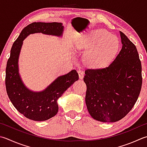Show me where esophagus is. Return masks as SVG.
<instances>
[{"label": "esophagus", "mask_w": 147, "mask_h": 147, "mask_svg": "<svg viewBox=\"0 0 147 147\" xmlns=\"http://www.w3.org/2000/svg\"><path fill=\"white\" fill-rule=\"evenodd\" d=\"M78 73L79 74V78L80 79H83V76H84V73H83V71L82 70H78Z\"/></svg>", "instance_id": "obj_1"}]
</instances>
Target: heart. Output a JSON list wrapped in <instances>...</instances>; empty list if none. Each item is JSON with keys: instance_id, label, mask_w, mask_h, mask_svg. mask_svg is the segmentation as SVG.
<instances>
[{"instance_id": "obj_1", "label": "heart", "mask_w": 147, "mask_h": 147, "mask_svg": "<svg viewBox=\"0 0 147 147\" xmlns=\"http://www.w3.org/2000/svg\"><path fill=\"white\" fill-rule=\"evenodd\" d=\"M77 50H87L83 62L93 69L103 68L113 61L119 50L116 36L108 31L100 29L80 36L75 44Z\"/></svg>"}]
</instances>
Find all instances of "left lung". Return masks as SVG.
<instances>
[{
	"label": "left lung",
	"mask_w": 147,
	"mask_h": 147,
	"mask_svg": "<svg viewBox=\"0 0 147 147\" xmlns=\"http://www.w3.org/2000/svg\"><path fill=\"white\" fill-rule=\"evenodd\" d=\"M122 49L108 67L87 69L85 102L89 114L102 122L123 119L133 108L142 85V64L136 47L120 31Z\"/></svg>",
	"instance_id": "8db88e82"
}]
</instances>
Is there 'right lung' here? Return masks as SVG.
<instances>
[{"instance_id":"add662e5","label":"right lung","mask_w":147,"mask_h":147,"mask_svg":"<svg viewBox=\"0 0 147 147\" xmlns=\"http://www.w3.org/2000/svg\"><path fill=\"white\" fill-rule=\"evenodd\" d=\"M64 27L62 23L34 22L25 27L14 42L5 69V87L11 102L20 113L35 121H45L56 115L57 100L77 80L78 74L72 70L59 76L41 91H33L23 82L19 73L18 60L24 40L30 34L42 33L60 37Z\"/></svg>"}]
</instances>
